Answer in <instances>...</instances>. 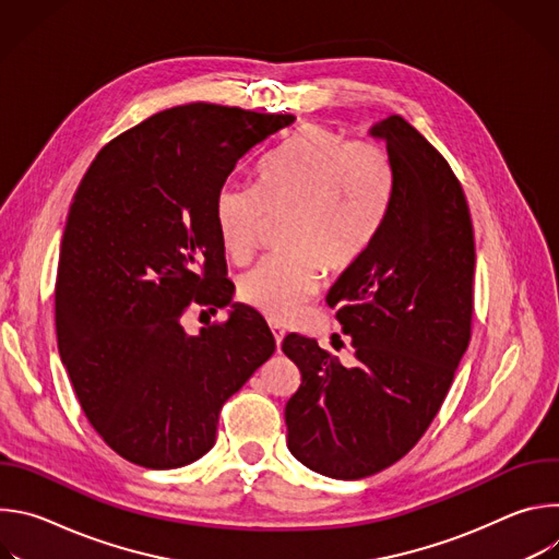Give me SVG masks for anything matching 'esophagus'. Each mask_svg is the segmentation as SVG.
Instances as JSON below:
<instances>
[{
    "label": "esophagus",
    "instance_id": "1",
    "mask_svg": "<svg viewBox=\"0 0 559 559\" xmlns=\"http://www.w3.org/2000/svg\"><path fill=\"white\" fill-rule=\"evenodd\" d=\"M270 330L274 334V341H276V349H281V343L285 338V330L278 325V323H270Z\"/></svg>",
    "mask_w": 559,
    "mask_h": 559
}]
</instances>
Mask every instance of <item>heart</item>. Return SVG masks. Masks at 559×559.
<instances>
[{
  "label": "heart",
  "mask_w": 559,
  "mask_h": 559,
  "mask_svg": "<svg viewBox=\"0 0 559 559\" xmlns=\"http://www.w3.org/2000/svg\"><path fill=\"white\" fill-rule=\"evenodd\" d=\"M389 181L380 145L307 126L259 170V192L223 186L214 199V225L234 263L252 259L265 212H289L283 229L287 252L238 278V298L270 321L287 323L316 296L323 267L345 272L369 248L386 210Z\"/></svg>",
  "instance_id": "heart-1"
}]
</instances>
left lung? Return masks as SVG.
Returning <instances> with one entry per match:
<instances>
[{"label":"left lung","mask_w":559,"mask_h":559,"mask_svg":"<svg viewBox=\"0 0 559 559\" xmlns=\"http://www.w3.org/2000/svg\"><path fill=\"white\" fill-rule=\"evenodd\" d=\"M389 201L362 257L328 294L354 367L289 334L300 369L285 405L287 447L307 468L360 480L407 455L442 407L471 341L475 241L447 158L401 115L378 121Z\"/></svg>","instance_id":"left-lung-1"}]
</instances>
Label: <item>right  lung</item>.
<instances>
[{"label": "right lung", "mask_w": 559, "mask_h": 559, "mask_svg": "<svg viewBox=\"0 0 559 559\" xmlns=\"http://www.w3.org/2000/svg\"><path fill=\"white\" fill-rule=\"evenodd\" d=\"M294 119L214 104L156 112L102 147L74 192L57 345L88 423L128 462L177 468L205 455L227 397L276 349L248 305L197 336L181 318L229 305L214 199Z\"/></svg>", "instance_id": "add662e5"}]
</instances>
